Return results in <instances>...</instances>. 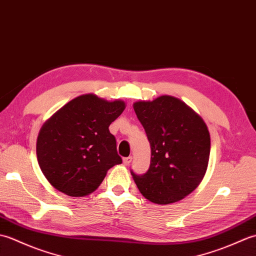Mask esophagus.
<instances>
[{
  "mask_svg": "<svg viewBox=\"0 0 256 256\" xmlns=\"http://www.w3.org/2000/svg\"><path fill=\"white\" fill-rule=\"evenodd\" d=\"M131 162H132V156L124 157V158H123V164H124L125 166H128L130 164H131Z\"/></svg>",
  "mask_w": 256,
  "mask_h": 256,
  "instance_id": "34e87169",
  "label": "esophagus"
}]
</instances>
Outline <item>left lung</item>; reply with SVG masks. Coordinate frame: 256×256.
Instances as JSON below:
<instances>
[{
  "mask_svg": "<svg viewBox=\"0 0 256 256\" xmlns=\"http://www.w3.org/2000/svg\"><path fill=\"white\" fill-rule=\"evenodd\" d=\"M150 144L144 175L131 172L144 197L170 204L192 194L202 182L210 156V133L204 118L178 98L160 96L133 104Z\"/></svg>",
  "mask_w": 256,
  "mask_h": 256,
  "instance_id": "8db88e82",
  "label": "left lung"
}]
</instances>
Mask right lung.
<instances>
[{
  "mask_svg": "<svg viewBox=\"0 0 256 256\" xmlns=\"http://www.w3.org/2000/svg\"><path fill=\"white\" fill-rule=\"evenodd\" d=\"M125 108L88 94L74 98L42 124L37 160L52 186L70 197H84L100 186L108 170L122 162L110 124Z\"/></svg>",
  "mask_w": 256,
  "mask_h": 256,
  "instance_id": "add662e5",
  "label": "right lung"
}]
</instances>
